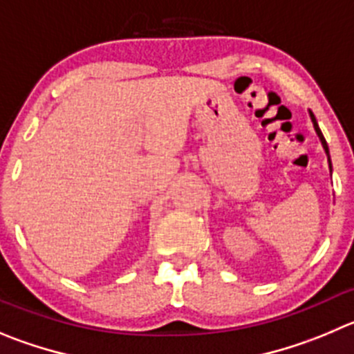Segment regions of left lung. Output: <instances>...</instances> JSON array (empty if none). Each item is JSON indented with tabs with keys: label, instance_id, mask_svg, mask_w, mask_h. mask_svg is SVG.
<instances>
[{
	"label": "left lung",
	"instance_id": "8db88e82",
	"mask_svg": "<svg viewBox=\"0 0 354 354\" xmlns=\"http://www.w3.org/2000/svg\"><path fill=\"white\" fill-rule=\"evenodd\" d=\"M309 117H311L313 127H315L316 134H318L319 141H322V147H323V150H325V153H326V158H328V167H330V174H332V160H330V150H328V145H326L325 138H323L322 131H319V125H318V122H316V117H315V115H313V111H311V110H309Z\"/></svg>",
	"mask_w": 354,
	"mask_h": 354
}]
</instances>
